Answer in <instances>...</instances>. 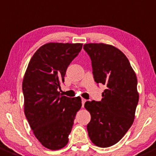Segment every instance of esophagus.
Masks as SVG:
<instances>
[{
  "mask_svg": "<svg viewBox=\"0 0 156 156\" xmlns=\"http://www.w3.org/2000/svg\"><path fill=\"white\" fill-rule=\"evenodd\" d=\"M86 101H87V100L85 99V98H82V99H81V103H82V107H84V106H85V103L86 102Z\"/></svg>",
  "mask_w": 156,
  "mask_h": 156,
  "instance_id": "1",
  "label": "esophagus"
}]
</instances>
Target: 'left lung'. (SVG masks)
<instances>
[{
  "mask_svg": "<svg viewBox=\"0 0 156 156\" xmlns=\"http://www.w3.org/2000/svg\"><path fill=\"white\" fill-rule=\"evenodd\" d=\"M83 48L91 58L94 81L105 85L101 101L85 104L91 114L88 136L95 145L107 148L119 142L133 123L137 78L126 55L112 45L85 44Z\"/></svg>",
  "mask_w": 156,
  "mask_h": 156,
  "instance_id": "obj_1",
  "label": "left lung"
}]
</instances>
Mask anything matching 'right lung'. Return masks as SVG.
<instances>
[{"instance_id": "obj_1", "label": "right lung", "mask_w": 156, "mask_h": 156, "mask_svg": "<svg viewBox=\"0 0 156 156\" xmlns=\"http://www.w3.org/2000/svg\"><path fill=\"white\" fill-rule=\"evenodd\" d=\"M82 44L48 43L32 56L22 83L24 114L35 137L45 148L58 150L68 144L79 96L60 95L68 67L78 56Z\"/></svg>"}]
</instances>
